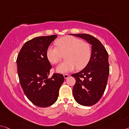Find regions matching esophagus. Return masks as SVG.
Instances as JSON below:
<instances>
[{"mask_svg": "<svg viewBox=\"0 0 129 129\" xmlns=\"http://www.w3.org/2000/svg\"><path fill=\"white\" fill-rule=\"evenodd\" d=\"M69 77V75H68V74H65V75H64V77L65 79H68Z\"/></svg>", "mask_w": 129, "mask_h": 129, "instance_id": "esophagus-1", "label": "esophagus"}]
</instances>
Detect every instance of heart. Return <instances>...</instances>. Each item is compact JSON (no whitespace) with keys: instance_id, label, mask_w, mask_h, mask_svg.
<instances>
[{"instance_id":"heart-1","label":"heart","mask_w":129,"mask_h":129,"mask_svg":"<svg viewBox=\"0 0 129 129\" xmlns=\"http://www.w3.org/2000/svg\"><path fill=\"white\" fill-rule=\"evenodd\" d=\"M57 47L50 45L46 50V57L52 64L60 61L61 54L66 60L56 68L57 72L66 73L72 72L76 68L81 69L89 62L91 57V48L88 43L73 36H65L56 42Z\"/></svg>"}]
</instances>
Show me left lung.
Returning a JSON list of instances; mask_svg holds the SVG:
<instances>
[{"label":"left lung","instance_id":"obj_1","mask_svg":"<svg viewBox=\"0 0 129 129\" xmlns=\"http://www.w3.org/2000/svg\"><path fill=\"white\" fill-rule=\"evenodd\" d=\"M91 44V57L82 71L72 74L76 80L73 88L74 99L79 105L90 106L99 101L105 91L109 75V55L102 43L87 34H71Z\"/></svg>","mask_w":129,"mask_h":129}]
</instances>
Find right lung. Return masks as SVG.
Here are the masks:
<instances>
[{"label":"right lung","instance_id":"add662e5","mask_svg":"<svg viewBox=\"0 0 129 129\" xmlns=\"http://www.w3.org/2000/svg\"><path fill=\"white\" fill-rule=\"evenodd\" d=\"M57 35L34 38L26 42L17 59L20 85L28 100L40 107L52 106L57 101L59 89L64 81L62 75L49 77L52 68L46 50Z\"/></svg>","mask_w":129,"mask_h":129}]
</instances>
